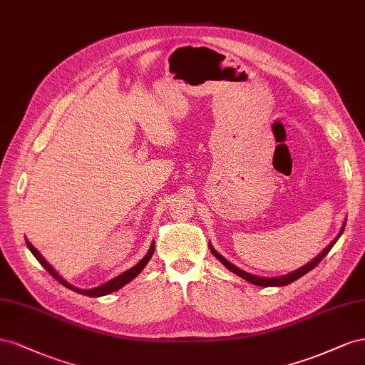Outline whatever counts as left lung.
I'll return each instance as SVG.
<instances>
[{
	"label": "left lung",
	"mask_w": 365,
	"mask_h": 365,
	"mask_svg": "<svg viewBox=\"0 0 365 365\" xmlns=\"http://www.w3.org/2000/svg\"><path fill=\"white\" fill-rule=\"evenodd\" d=\"M344 227H346V222H344V225H342V227H341V231H339V234H338V237L335 238V240H333L324 251H322L318 257H315L314 259H312L310 263H307L306 266H303V267H299V269H297V270H294V272H290V274H287V275H284V277H272V278H264V277H257V275H251V274H247V272H245V270H242L240 267H237V266H234L232 263H229L227 259L223 257V255H220L218 254L215 249L211 246V243H210V249H211V252H212V255L218 259V262H220L222 264H225L229 270H231V272H234V274H237L238 277H242L243 279H246V281H249V283H252V284H255V286H262V287H272V286H286V284H290V283H294V281H297L298 278H301L303 275H306L309 270H312L314 269L322 258H324L327 254H329V251L330 249L333 247V245H335L336 242H338V238L341 237V234L344 232Z\"/></svg>",
	"instance_id": "8db88e82"
}]
</instances>
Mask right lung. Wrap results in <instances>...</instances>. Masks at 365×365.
<instances>
[{
	"instance_id": "1",
	"label": "right lung",
	"mask_w": 365,
	"mask_h": 365,
	"mask_svg": "<svg viewBox=\"0 0 365 365\" xmlns=\"http://www.w3.org/2000/svg\"><path fill=\"white\" fill-rule=\"evenodd\" d=\"M26 243H27V247L30 249V252H32V254L35 255V258L38 259V262H39L41 264H43V266L46 267V270H47V272H48L51 277H53L55 279H58L59 283H61L62 286H66L67 289L75 290V292H78V294H81V295H87V297H103V295H108V294L114 292V290H119V289L123 287L125 284H128L131 279H134V278H136V277L142 272L143 267L147 266V263L150 262V258H151L153 254H154V243H153L151 247H150V251L147 252V255H145L136 266H133L131 269L125 270V272H122V274L118 275L116 278H113V279L107 281L106 284L98 286V287H93V289H79V287H75V286H71L70 283H67V281H66L64 278H62V277L56 272V270L46 262V258L39 254L38 249L34 247L32 245H30L29 240H26Z\"/></svg>"
}]
</instances>
